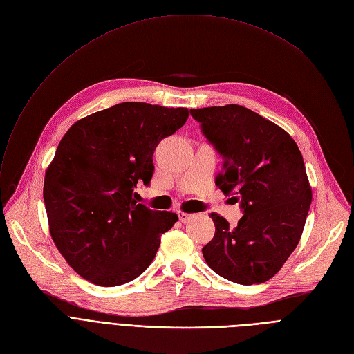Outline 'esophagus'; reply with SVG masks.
I'll return each mask as SVG.
<instances>
[{"label": "esophagus", "instance_id": "1", "mask_svg": "<svg viewBox=\"0 0 354 354\" xmlns=\"http://www.w3.org/2000/svg\"><path fill=\"white\" fill-rule=\"evenodd\" d=\"M177 214H178V218H180V222L181 223H187L190 218L193 217V214H190V213H186V212H181V210H178L177 212Z\"/></svg>", "mask_w": 354, "mask_h": 354}]
</instances>
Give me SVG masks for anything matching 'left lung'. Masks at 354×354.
<instances>
[{
  "label": "left lung",
  "instance_id": "left-lung-1",
  "mask_svg": "<svg viewBox=\"0 0 354 354\" xmlns=\"http://www.w3.org/2000/svg\"><path fill=\"white\" fill-rule=\"evenodd\" d=\"M223 158L216 186L242 209L236 227L212 213L216 232L201 249L232 282L271 279L297 248L311 205L304 160L290 133L241 105L190 109Z\"/></svg>",
  "mask_w": 354,
  "mask_h": 354
}]
</instances>
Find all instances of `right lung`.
<instances>
[{"label": "right lung", "mask_w": 354, "mask_h": 354, "mask_svg": "<svg viewBox=\"0 0 354 354\" xmlns=\"http://www.w3.org/2000/svg\"><path fill=\"white\" fill-rule=\"evenodd\" d=\"M187 108L122 102L71 127L44 177L50 234L82 278L118 287L140 277L156 258L171 212L136 201L148 186L160 141L186 124Z\"/></svg>", "instance_id": "add662e5"}]
</instances>
